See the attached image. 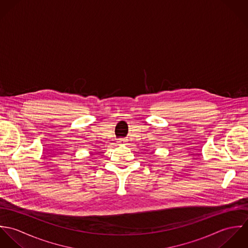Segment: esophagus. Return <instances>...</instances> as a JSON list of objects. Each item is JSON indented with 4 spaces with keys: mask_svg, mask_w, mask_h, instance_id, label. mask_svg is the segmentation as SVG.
Wrapping results in <instances>:
<instances>
[{
    "mask_svg": "<svg viewBox=\"0 0 248 248\" xmlns=\"http://www.w3.org/2000/svg\"><path fill=\"white\" fill-rule=\"evenodd\" d=\"M119 144H124V142H126V141H124V140H119Z\"/></svg>",
    "mask_w": 248,
    "mask_h": 248,
    "instance_id": "34e87169",
    "label": "esophagus"
}]
</instances>
